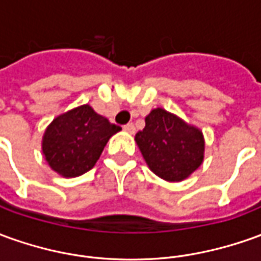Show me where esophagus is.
<instances>
[{"label": "esophagus", "instance_id": "obj_1", "mask_svg": "<svg viewBox=\"0 0 261 261\" xmlns=\"http://www.w3.org/2000/svg\"><path fill=\"white\" fill-rule=\"evenodd\" d=\"M123 129L126 130L127 134H135V130H136V129H135L134 123H127V125H125V126H123Z\"/></svg>", "mask_w": 261, "mask_h": 261}]
</instances>
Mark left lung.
I'll use <instances>...</instances> for the list:
<instances>
[{"label":"left lung","instance_id":"left-lung-1","mask_svg":"<svg viewBox=\"0 0 261 261\" xmlns=\"http://www.w3.org/2000/svg\"><path fill=\"white\" fill-rule=\"evenodd\" d=\"M145 127L135 141L154 175L168 182H180L202 165V132L158 108L145 118Z\"/></svg>","mask_w":261,"mask_h":261}]
</instances>
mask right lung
I'll return each mask as SVG.
<instances>
[{"label": "right lung", "mask_w": 261, "mask_h": 261, "mask_svg": "<svg viewBox=\"0 0 261 261\" xmlns=\"http://www.w3.org/2000/svg\"><path fill=\"white\" fill-rule=\"evenodd\" d=\"M120 129L89 105H82L52 120L45 130L42 152L57 173L81 176L95 166L109 138Z\"/></svg>", "instance_id": "1"}]
</instances>
